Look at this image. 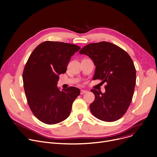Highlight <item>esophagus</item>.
<instances>
[{
	"label": "esophagus",
	"mask_w": 157,
	"mask_h": 157,
	"mask_svg": "<svg viewBox=\"0 0 157 157\" xmlns=\"http://www.w3.org/2000/svg\"><path fill=\"white\" fill-rule=\"evenodd\" d=\"M87 93V91H86V90H81V91H80L81 95H82V94H85V93Z\"/></svg>",
	"instance_id": "34e87169"
}]
</instances>
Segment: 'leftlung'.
I'll use <instances>...</instances> for the list:
<instances>
[{"instance_id":"8db88e82","label":"left lung","mask_w":157,"mask_h":157,"mask_svg":"<svg viewBox=\"0 0 157 157\" xmlns=\"http://www.w3.org/2000/svg\"><path fill=\"white\" fill-rule=\"evenodd\" d=\"M79 54L89 56L95 65L93 80L107 82L104 93L91 90L95 95V100L90 105L91 112L103 121L119 119L130 105L136 85V69L132 59L124 50L107 41L89 44Z\"/></svg>"}]
</instances>
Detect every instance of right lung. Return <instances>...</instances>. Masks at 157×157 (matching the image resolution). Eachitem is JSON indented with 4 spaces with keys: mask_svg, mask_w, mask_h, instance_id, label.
I'll return each instance as SVG.
<instances>
[{
    "mask_svg": "<svg viewBox=\"0 0 157 157\" xmlns=\"http://www.w3.org/2000/svg\"><path fill=\"white\" fill-rule=\"evenodd\" d=\"M76 45L45 41L29 57L23 73L28 105L34 116L47 124L66 119L80 90L71 86L57 88L59 75L65 73L71 56L80 49Z\"/></svg>",
    "mask_w": 157,
    "mask_h": 157,
    "instance_id": "obj_1",
    "label": "right lung"
}]
</instances>
